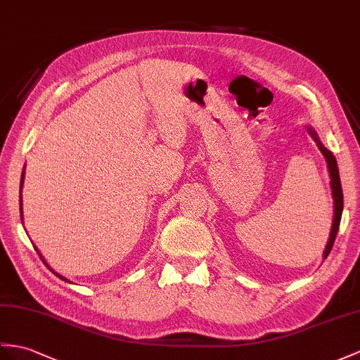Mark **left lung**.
I'll return each mask as SVG.
<instances>
[{
	"instance_id": "left-lung-1",
	"label": "left lung",
	"mask_w": 360,
	"mask_h": 360,
	"mask_svg": "<svg viewBox=\"0 0 360 360\" xmlns=\"http://www.w3.org/2000/svg\"><path fill=\"white\" fill-rule=\"evenodd\" d=\"M313 139L316 140V143L319 146L321 153L326 157V160L328 163V171H330V177H331V189H333V198H335V218H333V226H331V232H330V238L327 243L326 252H323V258L328 257V253L331 252L333 244H335L336 235L339 231V224H340V218H342V209H344V194H342V186H340V177H339V168H338V162L336 157L330 153L326 146H323L314 131L309 129Z\"/></svg>"
}]
</instances>
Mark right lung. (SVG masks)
I'll return each instance as SVG.
<instances>
[{
  "instance_id": "right-lung-1",
  "label": "right lung",
  "mask_w": 360,
  "mask_h": 360,
  "mask_svg": "<svg viewBox=\"0 0 360 360\" xmlns=\"http://www.w3.org/2000/svg\"><path fill=\"white\" fill-rule=\"evenodd\" d=\"M22 179H24V172H22V177H21V188H22V181H24ZM21 209H22V207H21ZM21 221H22V210H21ZM37 252H38V249H37ZM38 253H39V252H38ZM39 257H41V253H39ZM42 261H44V259H42ZM46 266H47V264H46ZM47 267H49V266H47ZM49 269H50V267H49ZM50 270H51V269H50ZM51 271H53V270H51ZM53 274H55V271H53ZM55 275H56V276H59L60 279H64V281H67V279H65V278H63L60 275H58V274H55Z\"/></svg>"
}]
</instances>
